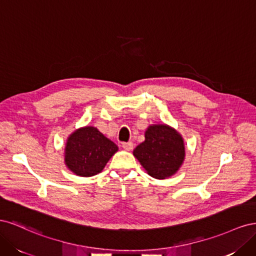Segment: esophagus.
I'll list each match as a JSON object with an SVG mask.
<instances>
[{
  "label": "esophagus",
  "mask_w": 256,
  "mask_h": 256,
  "mask_svg": "<svg viewBox=\"0 0 256 256\" xmlns=\"http://www.w3.org/2000/svg\"><path fill=\"white\" fill-rule=\"evenodd\" d=\"M122 148L125 150H127V152H129V150H132V148H134V144L131 143V142H127V143H122Z\"/></svg>",
  "instance_id": "obj_1"
}]
</instances>
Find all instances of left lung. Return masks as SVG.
I'll return each mask as SVG.
<instances>
[{
  "label": "left lung",
  "mask_w": 256,
  "mask_h": 256,
  "mask_svg": "<svg viewBox=\"0 0 256 256\" xmlns=\"http://www.w3.org/2000/svg\"><path fill=\"white\" fill-rule=\"evenodd\" d=\"M134 157L152 177L166 180L174 175L184 160L182 136L168 125H152L145 131V141L134 150Z\"/></svg>",
  "instance_id": "left-lung-1"
}]
</instances>
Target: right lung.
Returning <instances> with one entry per match:
<instances>
[{"instance_id":"obj_1","label":"right lung","mask_w":256,"mask_h":256,"mask_svg":"<svg viewBox=\"0 0 256 256\" xmlns=\"http://www.w3.org/2000/svg\"><path fill=\"white\" fill-rule=\"evenodd\" d=\"M118 150V145L97 128L82 127L74 131L67 138L65 164L76 175L90 177L102 172Z\"/></svg>"}]
</instances>
